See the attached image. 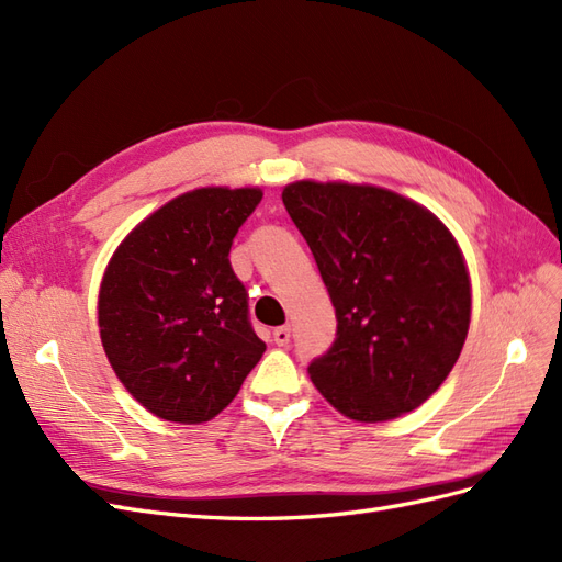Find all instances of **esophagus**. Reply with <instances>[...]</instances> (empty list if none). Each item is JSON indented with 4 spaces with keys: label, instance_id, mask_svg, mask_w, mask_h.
Here are the masks:
<instances>
[{
    "label": "esophagus",
    "instance_id": "34e87169",
    "mask_svg": "<svg viewBox=\"0 0 562 562\" xmlns=\"http://www.w3.org/2000/svg\"><path fill=\"white\" fill-rule=\"evenodd\" d=\"M274 342H277L279 347H285L288 342H291V326H279V328L274 330Z\"/></svg>",
    "mask_w": 562,
    "mask_h": 562
}]
</instances>
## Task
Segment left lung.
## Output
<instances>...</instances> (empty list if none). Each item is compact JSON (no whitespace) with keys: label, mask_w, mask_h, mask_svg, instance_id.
<instances>
[{"label":"left lung","mask_w":562,"mask_h":562,"mask_svg":"<svg viewBox=\"0 0 562 562\" xmlns=\"http://www.w3.org/2000/svg\"><path fill=\"white\" fill-rule=\"evenodd\" d=\"M281 199L337 316L330 351L307 368L314 386L353 422L415 411L450 375L471 323V279L452 232L375 184L295 180Z\"/></svg>","instance_id":"obj_1"}]
</instances>
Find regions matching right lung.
<instances>
[{
  "mask_svg": "<svg viewBox=\"0 0 562 562\" xmlns=\"http://www.w3.org/2000/svg\"><path fill=\"white\" fill-rule=\"evenodd\" d=\"M260 187H199L140 220L98 291V328L114 375L145 411L203 424L239 394L267 345L248 323L229 248Z\"/></svg>",
  "mask_w": 562,
  "mask_h": 562,
  "instance_id": "right-lung-1",
  "label": "right lung"
}]
</instances>
